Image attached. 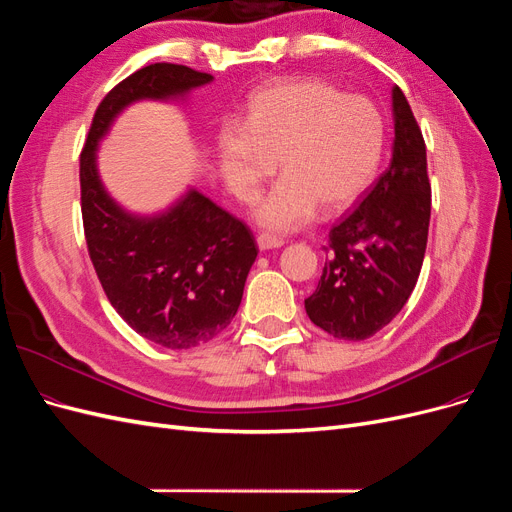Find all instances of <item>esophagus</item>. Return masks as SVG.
<instances>
[{
	"instance_id": "obj_1",
	"label": "esophagus",
	"mask_w": 512,
	"mask_h": 512,
	"mask_svg": "<svg viewBox=\"0 0 512 512\" xmlns=\"http://www.w3.org/2000/svg\"><path fill=\"white\" fill-rule=\"evenodd\" d=\"M285 240L272 236V234H259L257 236V246L261 251H270V249H278V246H283Z\"/></svg>"
}]
</instances>
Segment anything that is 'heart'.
Wrapping results in <instances>:
<instances>
[{"label":"heart","mask_w":512,"mask_h":512,"mask_svg":"<svg viewBox=\"0 0 512 512\" xmlns=\"http://www.w3.org/2000/svg\"><path fill=\"white\" fill-rule=\"evenodd\" d=\"M217 148L227 185L242 200L278 159L283 178L257 219L287 232L308 223L317 206L338 212L370 187L385 153V121L366 97L323 80H278L253 95L244 125H221Z\"/></svg>","instance_id":"b5f03b06"}]
</instances>
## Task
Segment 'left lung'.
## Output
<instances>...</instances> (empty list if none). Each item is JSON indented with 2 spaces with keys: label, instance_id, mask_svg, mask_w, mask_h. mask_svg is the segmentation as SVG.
Here are the masks:
<instances>
[{
  "label": "left lung",
  "instance_id": "left-lung-1",
  "mask_svg": "<svg viewBox=\"0 0 512 512\" xmlns=\"http://www.w3.org/2000/svg\"><path fill=\"white\" fill-rule=\"evenodd\" d=\"M395 140L389 168L332 227L306 315L329 336L366 340L398 315L423 266L432 187L425 140L402 89L393 87Z\"/></svg>",
  "mask_w": 512,
  "mask_h": 512
}]
</instances>
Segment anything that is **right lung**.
Here are the masks:
<instances>
[{
	"mask_svg": "<svg viewBox=\"0 0 512 512\" xmlns=\"http://www.w3.org/2000/svg\"><path fill=\"white\" fill-rule=\"evenodd\" d=\"M210 80L187 65H146L106 93L80 153L82 225L106 298L134 332L172 351L206 344L232 323L257 242L240 219L197 191L159 217H131L104 191L95 148L131 102L166 100Z\"/></svg>",
	"mask_w": 512,
	"mask_h": 512,
	"instance_id": "right-lung-1",
	"label": "right lung"
}]
</instances>
